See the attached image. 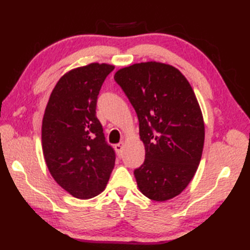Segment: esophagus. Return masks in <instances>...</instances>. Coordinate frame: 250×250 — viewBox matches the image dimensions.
Here are the masks:
<instances>
[{
    "instance_id": "obj_1",
    "label": "esophagus",
    "mask_w": 250,
    "mask_h": 250,
    "mask_svg": "<svg viewBox=\"0 0 250 250\" xmlns=\"http://www.w3.org/2000/svg\"><path fill=\"white\" fill-rule=\"evenodd\" d=\"M124 146H125V143L124 142H121V143H119V144H117L115 146V149H116L117 153H118L119 157L122 155V149H124Z\"/></svg>"
}]
</instances>
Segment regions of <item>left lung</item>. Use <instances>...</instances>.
<instances>
[{"label": "left lung", "instance_id": "1", "mask_svg": "<svg viewBox=\"0 0 250 250\" xmlns=\"http://www.w3.org/2000/svg\"><path fill=\"white\" fill-rule=\"evenodd\" d=\"M115 81L140 122L145 161L134 171L148 199L163 202L182 193L198 169L205 128L198 100L182 73L166 63H135L120 68Z\"/></svg>", "mask_w": 250, "mask_h": 250}]
</instances>
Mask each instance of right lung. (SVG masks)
<instances>
[{
	"instance_id": "add662e5",
	"label": "right lung",
	"mask_w": 250,
	"mask_h": 250,
	"mask_svg": "<svg viewBox=\"0 0 250 250\" xmlns=\"http://www.w3.org/2000/svg\"><path fill=\"white\" fill-rule=\"evenodd\" d=\"M114 68L90 63L67 72L45 109L42 145L47 167L57 184L77 199L102 192L115 166V151L105 142L95 113L101 87Z\"/></svg>"
}]
</instances>
